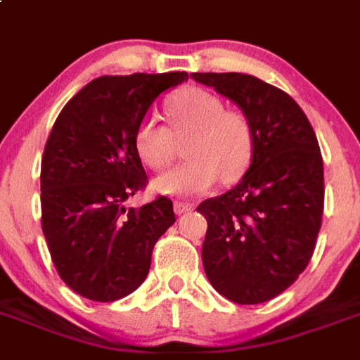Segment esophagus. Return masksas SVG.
<instances>
[{"label": "esophagus", "mask_w": 360, "mask_h": 360, "mask_svg": "<svg viewBox=\"0 0 360 360\" xmlns=\"http://www.w3.org/2000/svg\"><path fill=\"white\" fill-rule=\"evenodd\" d=\"M193 208H195V205H193V202H188V201L174 202V212H176L177 215H183V214H186V212H192Z\"/></svg>", "instance_id": "1"}]
</instances>
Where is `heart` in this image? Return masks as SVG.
Instances as JSON below:
<instances>
[{
    "mask_svg": "<svg viewBox=\"0 0 360 360\" xmlns=\"http://www.w3.org/2000/svg\"><path fill=\"white\" fill-rule=\"evenodd\" d=\"M170 128L146 115L137 124L134 146L137 158L152 170H162L176 158L184 139L188 161L152 181L162 195H198L219 181L232 183L248 168L254 155V128L243 112L228 110L208 90L184 89L165 105Z\"/></svg>",
    "mask_w": 360,
    "mask_h": 360,
    "instance_id": "heart-1",
    "label": "heart"
}]
</instances>
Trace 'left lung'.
<instances>
[{
  "label": "left lung",
  "mask_w": 360,
  "mask_h": 360,
  "mask_svg": "<svg viewBox=\"0 0 360 360\" xmlns=\"http://www.w3.org/2000/svg\"><path fill=\"white\" fill-rule=\"evenodd\" d=\"M192 79L239 106L254 128L250 168L230 192L202 201V266L237 304L266 302L292 286L315 250L324 208L323 155L310 121L288 94L239 72Z\"/></svg>",
  "instance_id": "1"
}]
</instances>
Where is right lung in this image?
Segmentation results:
<instances>
[{
    "mask_svg": "<svg viewBox=\"0 0 360 360\" xmlns=\"http://www.w3.org/2000/svg\"><path fill=\"white\" fill-rule=\"evenodd\" d=\"M186 72L103 76L59 112L41 159V228L68 288L112 302L141 286L159 237L176 223L172 201H124L146 186L134 134L161 92Z\"/></svg>",
    "mask_w": 360,
    "mask_h": 360,
    "instance_id": "1",
    "label": "right lung"
}]
</instances>
